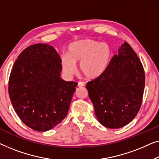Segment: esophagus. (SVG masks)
<instances>
[{"label": "esophagus", "instance_id": "obj_1", "mask_svg": "<svg viewBox=\"0 0 159 159\" xmlns=\"http://www.w3.org/2000/svg\"><path fill=\"white\" fill-rule=\"evenodd\" d=\"M84 82H81V81H79V84H78V86L79 87H82V86H84Z\"/></svg>", "mask_w": 159, "mask_h": 159}]
</instances>
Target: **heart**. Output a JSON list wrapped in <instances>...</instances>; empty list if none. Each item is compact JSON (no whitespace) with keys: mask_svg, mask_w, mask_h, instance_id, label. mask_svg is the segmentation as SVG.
I'll return each instance as SVG.
<instances>
[{"mask_svg":"<svg viewBox=\"0 0 159 159\" xmlns=\"http://www.w3.org/2000/svg\"><path fill=\"white\" fill-rule=\"evenodd\" d=\"M111 57L109 44L87 39L71 43L67 55L60 57V63L65 74L72 75L76 71V63L80 62V73L87 79H96L106 73Z\"/></svg>","mask_w":159,"mask_h":159,"instance_id":"heart-1","label":"heart"}]
</instances>
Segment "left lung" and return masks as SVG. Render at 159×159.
<instances>
[{"label": "left lung", "instance_id": "8db88e82", "mask_svg": "<svg viewBox=\"0 0 159 159\" xmlns=\"http://www.w3.org/2000/svg\"><path fill=\"white\" fill-rule=\"evenodd\" d=\"M95 115L104 127L117 129L129 123L139 111L145 87L143 65L125 42L111 58L106 73L87 83Z\"/></svg>", "mask_w": 159, "mask_h": 159}]
</instances>
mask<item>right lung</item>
Masks as SVG:
<instances>
[{
  "mask_svg": "<svg viewBox=\"0 0 159 159\" xmlns=\"http://www.w3.org/2000/svg\"><path fill=\"white\" fill-rule=\"evenodd\" d=\"M60 57L52 46L35 44L22 51L8 81L13 109L21 121L44 132L60 123L68 114L78 84L60 78Z\"/></svg>",
  "mask_w": 159,
  "mask_h": 159,
  "instance_id": "add662e5",
  "label": "right lung"
}]
</instances>
